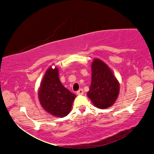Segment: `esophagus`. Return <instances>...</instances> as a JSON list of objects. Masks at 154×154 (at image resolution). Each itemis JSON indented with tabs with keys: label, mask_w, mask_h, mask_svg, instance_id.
I'll return each instance as SVG.
<instances>
[{
	"label": "esophagus",
	"mask_w": 154,
	"mask_h": 154,
	"mask_svg": "<svg viewBox=\"0 0 154 154\" xmlns=\"http://www.w3.org/2000/svg\"><path fill=\"white\" fill-rule=\"evenodd\" d=\"M84 93V91L82 89H79L78 91L77 92V95H82Z\"/></svg>",
	"instance_id": "34e87169"
}]
</instances>
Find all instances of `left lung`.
I'll list each match as a JSON object with an SVG mask.
<instances>
[{
  "mask_svg": "<svg viewBox=\"0 0 154 154\" xmlns=\"http://www.w3.org/2000/svg\"><path fill=\"white\" fill-rule=\"evenodd\" d=\"M91 85L88 96L95 107H111L117 99L119 83L111 69L103 61L95 59L91 64Z\"/></svg>",
  "mask_w": 154,
  "mask_h": 154,
  "instance_id": "left-lung-1",
  "label": "left lung"
}]
</instances>
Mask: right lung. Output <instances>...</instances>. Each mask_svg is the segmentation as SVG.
<instances>
[{
    "mask_svg": "<svg viewBox=\"0 0 154 154\" xmlns=\"http://www.w3.org/2000/svg\"><path fill=\"white\" fill-rule=\"evenodd\" d=\"M75 97L61 84L58 68L49 67L38 90L39 101L44 110L56 117H64L71 111Z\"/></svg>",
    "mask_w": 154,
    "mask_h": 154,
    "instance_id": "1",
    "label": "right lung"
}]
</instances>
